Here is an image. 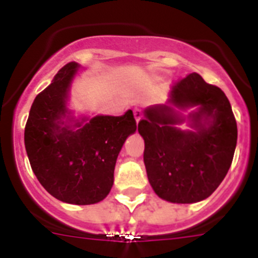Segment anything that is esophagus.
<instances>
[{"label": "esophagus", "mask_w": 258, "mask_h": 258, "mask_svg": "<svg viewBox=\"0 0 258 258\" xmlns=\"http://www.w3.org/2000/svg\"><path fill=\"white\" fill-rule=\"evenodd\" d=\"M133 113H135L136 122H140V119L143 118V113H141V110H140V109H136V110L133 111Z\"/></svg>", "instance_id": "34e87169"}]
</instances>
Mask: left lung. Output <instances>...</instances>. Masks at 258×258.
Instances as JSON below:
<instances>
[{"instance_id":"1","label":"left lung","mask_w":258,"mask_h":258,"mask_svg":"<svg viewBox=\"0 0 258 258\" xmlns=\"http://www.w3.org/2000/svg\"><path fill=\"white\" fill-rule=\"evenodd\" d=\"M183 123L187 130L178 126ZM139 133L148 180L157 197L171 203L210 197L226 176L237 145L230 102L197 73L173 86L167 103L144 110Z\"/></svg>"}]
</instances>
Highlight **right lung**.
Masks as SVG:
<instances>
[{
    "label": "right lung",
    "instance_id": "add662e5",
    "mask_svg": "<svg viewBox=\"0 0 258 258\" xmlns=\"http://www.w3.org/2000/svg\"><path fill=\"white\" fill-rule=\"evenodd\" d=\"M81 64H66L32 103L24 141L32 171L53 198L94 205L109 195L123 143L137 129L133 111L81 115L69 109L70 90Z\"/></svg>",
    "mask_w": 258,
    "mask_h": 258
}]
</instances>
